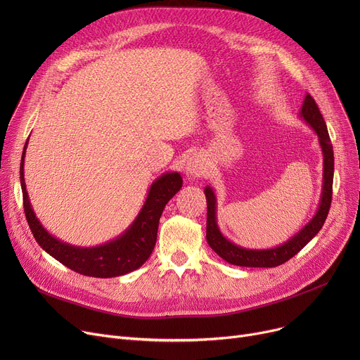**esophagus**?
<instances>
[{"label": "esophagus", "instance_id": "34e87169", "mask_svg": "<svg viewBox=\"0 0 360 360\" xmlns=\"http://www.w3.org/2000/svg\"><path fill=\"white\" fill-rule=\"evenodd\" d=\"M207 166L200 156H193L186 162V174L193 178H200L205 174Z\"/></svg>", "mask_w": 360, "mask_h": 360}]
</instances>
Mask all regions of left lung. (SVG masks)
<instances>
[{
    "instance_id": "obj_1",
    "label": "left lung",
    "mask_w": 360,
    "mask_h": 360,
    "mask_svg": "<svg viewBox=\"0 0 360 360\" xmlns=\"http://www.w3.org/2000/svg\"><path fill=\"white\" fill-rule=\"evenodd\" d=\"M300 117L304 118L307 124L312 127L316 132L319 146L323 148L324 156V170H323V194H321V201L318 212L312 217V220L302 228L299 233L292 236L288 242L280 247L270 250H248L242 248L239 245H235L229 239H226L219 231L216 221V195L210 186H205L204 194L207 200V242L210 248L221 257L224 261H228L233 266L240 267H277L280 264H285L292 257H295L305 245L321 231L323 224L328 216L331 198H333V176H334V153L333 144L328 136V129L326 121L321 115L319 108L315 103L311 94H307L304 105L300 109Z\"/></svg>"
}]
</instances>
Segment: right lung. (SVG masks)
Here are the masks:
<instances>
[{
    "instance_id": "right-lung-1",
    "label": "right lung",
    "mask_w": 360,
    "mask_h": 360,
    "mask_svg": "<svg viewBox=\"0 0 360 360\" xmlns=\"http://www.w3.org/2000/svg\"><path fill=\"white\" fill-rule=\"evenodd\" d=\"M26 147L27 141L20 163L23 207L29 228L41 248L70 270L83 276L108 278L124 276L140 269L153 252L160 216L167 201L181 190L182 176L178 172H167L151 184L141 212L129 228L117 239L91 248L72 247V245L61 242L48 233L32 210L23 172Z\"/></svg>"
}]
</instances>
